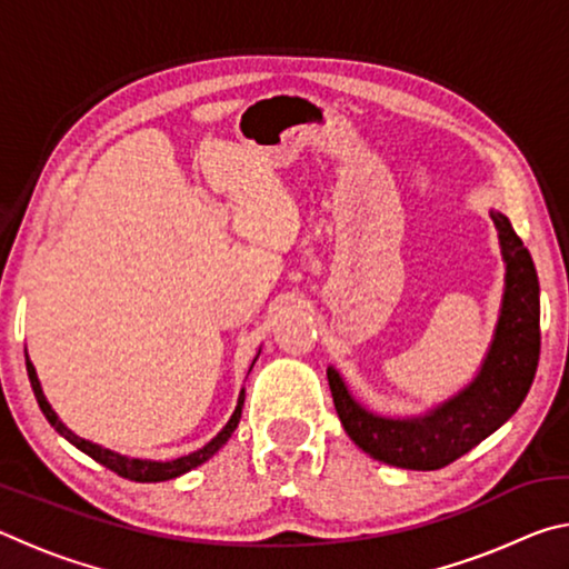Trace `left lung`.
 Instances as JSON below:
<instances>
[{
  "instance_id": "8db88e82",
  "label": "left lung",
  "mask_w": 569,
  "mask_h": 569,
  "mask_svg": "<svg viewBox=\"0 0 569 569\" xmlns=\"http://www.w3.org/2000/svg\"><path fill=\"white\" fill-rule=\"evenodd\" d=\"M505 261V293L492 343L477 377L455 397L411 417H387L353 397L339 369L329 366L333 407L346 435L383 465L431 471L475 449L522 407L539 361V281L532 256L509 218L489 210Z\"/></svg>"
}]
</instances>
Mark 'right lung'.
<instances>
[{"instance_id":"right-lung-1","label":"right lung","mask_w":569,"mask_h":569,"mask_svg":"<svg viewBox=\"0 0 569 569\" xmlns=\"http://www.w3.org/2000/svg\"><path fill=\"white\" fill-rule=\"evenodd\" d=\"M258 353H261V351H258ZM24 356H27V351H24ZM256 359H258V356H256ZM256 359H253V363H256ZM253 363H250V369H253ZM27 373H30V383H32V391H34V397H37V403H40L42 413L47 417V421L52 423L57 435L64 437L67 441H70V445H74L77 449L84 451V455L92 457L94 461H100L102 467H108L110 471H114V475H120V477L130 479V481H168V479H176L180 475H186V471L196 469L200 465H206V461L213 457L216 451L230 439V435H233V431H236L238 421H240V411H243V401H246V389H240L236 411L230 413V419L226 421V427L220 429L218 435L210 439L206 447H200L196 451H190V455L178 457V459H146V457L120 455V451L108 449V447H102V445H94V441L82 439L80 435H74V431L67 427V423L60 417H57V411L52 409V403L47 401L44 391H42V383H40V379H37V371H34V366L30 361V356H27Z\"/></svg>"}]
</instances>
